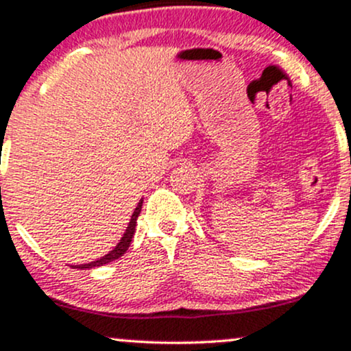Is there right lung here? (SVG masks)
Here are the masks:
<instances>
[{"label": "right lung", "instance_id": "right-lung-1", "mask_svg": "<svg viewBox=\"0 0 351 351\" xmlns=\"http://www.w3.org/2000/svg\"><path fill=\"white\" fill-rule=\"evenodd\" d=\"M141 206H143V199H140V203H138V206L134 208L133 215H132V219H130L128 226H126L125 233H123L121 240L118 241V245L114 246L111 252H108L105 256L98 258V260L91 261V263H84V265H73V268H93V267H103V265L106 263H111V261L118 260L119 256H123L126 253V250L130 248V245H132V240H133V234L136 232V219L140 217L141 213Z\"/></svg>", "mask_w": 351, "mask_h": 351}]
</instances>
